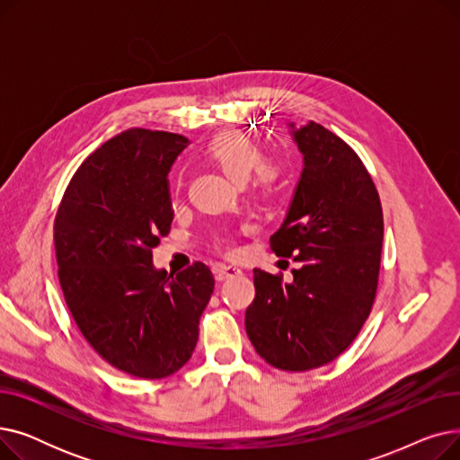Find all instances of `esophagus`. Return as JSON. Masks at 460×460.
I'll return each mask as SVG.
<instances>
[{
	"instance_id": "34e87169",
	"label": "esophagus",
	"mask_w": 460,
	"mask_h": 460,
	"mask_svg": "<svg viewBox=\"0 0 460 460\" xmlns=\"http://www.w3.org/2000/svg\"><path fill=\"white\" fill-rule=\"evenodd\" d=\"M240 274H243V270L236 269V267H227V264H217V267L214 269L216 281H226L227 278H234V276H240Z\"/></svg>"
}]
</instances>
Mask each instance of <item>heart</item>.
<instances>
[{"mask_svg": "<svg viewBox=\"0 0 460 460\" xmlns=\"http://www.w3.org/2000/svg\"><path fill=\"white\" fill-rule=\"evenodd\" d=\"M208 162L217 165L234 182H244L253 169L257 186L264 191H270L278 181V167L270 162H262V151L259 145L238 130H226L216 134L205 147ZM217 248H227V238L216 240Z\"/></svg>", "mask_w": 460, "mask_h": 460, "instance_id": "b5f03b06", "label": "heart"}]
</instances>
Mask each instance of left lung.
<instances>
[{
  "label": "left lung",
  "mask_w": 460,
  "mask_h": 460,
  "mask_svg": "<svg viewBox=\"0 0 460 460\" xmlns=\"http://www.w3.org/2000/svg\"><path fill=\"white\" fill-rule=\"evenodd\" d=\"M304 156L302 175L276 255L293 257V281L253 269L246 333L257 354L283 371L330 364L367 321L378 285L384 217L367 169L349 145L309 120L288 123Z\"/></svg>",
  "instance_id": "8db88e82"
}]
</instances>
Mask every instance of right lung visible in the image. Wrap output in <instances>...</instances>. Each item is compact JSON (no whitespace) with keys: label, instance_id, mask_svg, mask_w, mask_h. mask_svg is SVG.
<instances>
[{"label":"right lung","instance_id":"add662e5","mask_svg":"<svg viewBox=\"0 0 460 460\" xmlns=\"http://www.w3.org/2000/svg\"><path fill=\"white\" fill-rule=\"evenodd\" d=\"M188 139L128 128L70 179L54 243L63 296L85 341L119 371L156 380L191 358L214 291L207 264L156 270L153 248L173 222L169 169Z\"/></svg>","mask_w":460,"mask_h":460}]
</instances>
